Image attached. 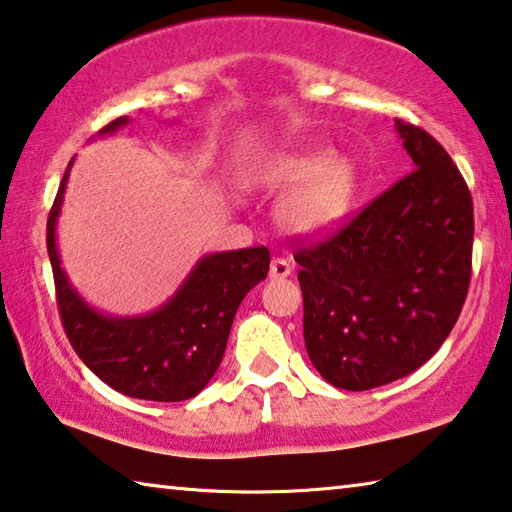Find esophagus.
Segmentation results:
<instances>
[{
  "instance_id": "34e87169",
  "label": "esophagus",
  "mask_w": 512,
  "mask_h": 512,
  "mask_svg": "<svg viewBox=\"0 0 512 512\" xmlns=\"http://www.w3.org/2000/svg\"><path fill=\"white\" fill-rule=\"evenodd\" d=\"M289 273H291V264L287 262V259L275 257L273 262H271V271H269L271 278H273V280H282V278H287Z\"/></svg>"
}]
</instances>
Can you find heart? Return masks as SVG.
Returning <instances> with one entry per match:
<instances>
[{
    "label": "heart",
    "mask_w": 512,
    "mask_h": 512,
    "mask_svg": "<svg viewBox=\"0 0 512 512\" xmlns=\"http://www.w3.org/2000/svg\"><path fill=\"white\" fill-rule=\"evenodd\" d=\"M253 180L266 189L287 191L275 216L287 232L305 239L335 232L351 214L360 191L355 161L330 148L269 154L257 164Z\"/></svg>",
    "instance_id": "1"
}]
</instances>
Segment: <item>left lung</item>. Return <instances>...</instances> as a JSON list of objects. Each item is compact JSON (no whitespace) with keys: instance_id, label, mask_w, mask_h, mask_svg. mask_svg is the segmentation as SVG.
I'll use <instances>...</instances> for the list:
<instances>
[{"instance_id":"8db88e82","label":"left lung","mask_w":512,"mask_h":512,"mask_svg":"<svg viewBox=\"0 0 512 512\" xmlns=\"http://www.w3.org/2000/svg\"><path fill=\"white\" fill-rule=\"evenodd\" d=\"M394 127L412 173L335 237L294 255L307 355L323 380L351 392L431 360L472 278L474 207L460 170L424 129Z\"/></svg>"}]
</instances>
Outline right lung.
Segmentation results:
<instances>
[{
  "label": "right lung",
  "mask_w": 512,
  "mask_h": 512,
  "mask_svg": "<svg viewBox=\"0 0 512 512\" xmlns=\"http://www.w3.org/2000/svg\"><path fill=\"white\" fill-rule=\"evenodd\" d=\"M120 116L100 134L127 125ZM70 161L47 218L56 303L63 328L81 362L116 392L143 401H186L200 394L221 367L241 300L269 273V248L202 255L164 305L148 314L118 316L95 310L61 264L56 225L70 177Z\"/></svg>",
  "instance_id": "1"
}]
</instances>
